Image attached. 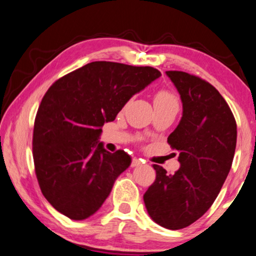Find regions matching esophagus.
<instances>
[{"label":"esophagus","mask_w":256,"mask_h":256,"mask_svg":"<svg viewBox=\"0 0 256 256\" xmlns=\"http://www.w3.org/2000/svg\"><path fill=\"white\" fill-rule=\"evenodd\" d=\"M140 165H142V160H140V159H137V158L132 159V168H137V166H140Z\"/></svg>","instance_id":"34e87169"}]
</instances>
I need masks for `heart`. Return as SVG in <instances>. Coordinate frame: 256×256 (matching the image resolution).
<instances>
[{"label":"heart","mask_w":256,"mask_h":256,"mask_svg":"<svg viewBox=\"0 0 256 256\" xmlns=\"http://www.w3.org/2000/svg\"><path fill=\"white\" fill-rule=\"evenodd\" d=\"M154 105L172 106V107H176V108H179V102H178V98L168 90H159L154 96Z\"/></svg>","instance_id":"obj_1"}]
</instances>
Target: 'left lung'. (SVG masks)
Listing matches in <instances>:
<instances>
[{
    "instance_id": "8db88e82",
    "label": "left lung",
    "mask_w": 256,
    "mask_h": 256,
    "mask_svg": "<svg viewBox=\"0 0 256 256\" xmlns=\"http://www.w3.org/2000/svg\"><path fill=\"white\" fill-rule=\"evenodd\" d=\"M179 92L182 118L168 138L180 168L154 165L156 180L143 195L148 214L162 228L180 230L212 204L231 170L236 124L228 102L210 83L184 72H166Z\"/></svg>"
}]
</instances>
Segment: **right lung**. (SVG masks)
<instances>
[{
    "label": "right lung",
    "instance_id": "1",
    "mask_svg": "<svg viewBox=\"0 0 256 256\" xmlns=\"http://www.w3.org/2000/svg\"><path fill=\"white\" fill-rule=\"evenodd\" d=\"M160 76L152 66L96 61L48 88L34 121L33 160L40 190L58 212L86 220L108 198L132 158L104 149L102 127Z\"/></svg>",
    "mask_w": 256,
    "mask_h": 256
}]
</instances>
